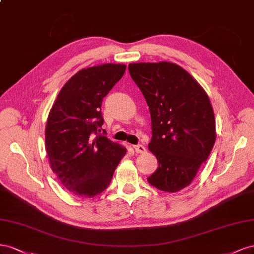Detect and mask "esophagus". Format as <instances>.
<instances>
[{"label": "esophagus", "mask_w": 254, "mask_h": 254, "mask_svg": "<svg viewBox=\"0 0 254 254\" xmlns=\"http://www.w3.org/2000/svg\"><path fill=\"white\" fill-rule=\"evenodd\" d=\"M133 147L136 153H144L146 152V147H143L142 144H135Z\"/></svg>", "instance_id": "obj_1"}]
</instances>
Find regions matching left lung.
<instances>
[{
    "instance_id": "1",
    "label": "left lung",
    "mask_w": 254,
    "mask_h": 254,
    "mask_svg": "<svg viewBox=\"0 0 254 254\" xmlns=\"http://www.w3.org/2000/svg\"><path fill=\"white\" fill-rule=\"evenodd\" d=\"M151 115L149 150L158 167L148 182L177 192L190 185L214 147L216 121L205 90L188 72L169 62L128 64Z\"/></svg>"
}]
</instances>
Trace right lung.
I'll list each match as a JSON object with an SVG mask.
<instances>
[{"label":"right lung","instance_id":"right-lung-1","mask_svg":"<svg viewBox=\"0 0 254 254\" xmlns=\"http://www.w3.org/2000/svg\"><path fill=\"white\" fill-rule=\"evenodd\" d=\"M126 69L122 64H103L79 70L64 85L49 113L50 166L72 194L93 198L103 192L127 153L125 147L100 134L103 98Z\"/></svg>","mask_w":254,"mask_h":254}]
</instances>
